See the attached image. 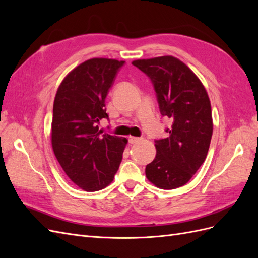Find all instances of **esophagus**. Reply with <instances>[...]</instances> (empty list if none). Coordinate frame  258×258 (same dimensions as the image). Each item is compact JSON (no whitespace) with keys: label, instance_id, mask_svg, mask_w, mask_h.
<instances>
[{"label":"esophagus","instance_id":"obj_1","mask_svg":"<svg viewBox=\"0 0 258 258\" xmlns=\"http://www.w3.org/2000/svg\"><path fill=\"white\" fill-rule=\"evenodd\" d=\"M128 141L130 144H135L138 143L139 141H141V138H137V137H129L128 138Z\"/></svg>","mask_w":258,"mask_h":258}]
</instances>
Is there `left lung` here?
<instances>
[{
    "label": "left lung",
    "instance_id": "left-lung-1",
    "mask_svg": "<svg viewBox=\"0 0 258 258\" xmlns=\"http://www.w3.org/2000/svg\"><path fill=\"white\" fill-rule=\"evenodd\" d=\"M132 64L154 85L162 116L173 120L169 137L156 140V157L145 168L148 181L161 189L185 185L206 160L213 132L212 111L205 86L172 56L139 59Z\"/></svg>",
    "mask_w": 258,
    "mask_h": 258
}]
</instances>
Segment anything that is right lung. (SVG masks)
I'll return each mask as SVG.
<instances>
[{
	"mask_svg": "<svg viewBox=\"0 0 258 258\" xmlns=\"http://www.w3.org/2000/svg\"><path fill=\"white\" fill-rule=\"evenodd\" d=\"M124 61L92 58L70 72L53 101L51 145L68 177L86 191L110 185L128 140L103 134L105 98Z\"/></svg>",
	"mask_w": 258,
	"mask_h": 258,
	"instance_id": "add662e5",
	"label": "right lung"
}]
</instances>
